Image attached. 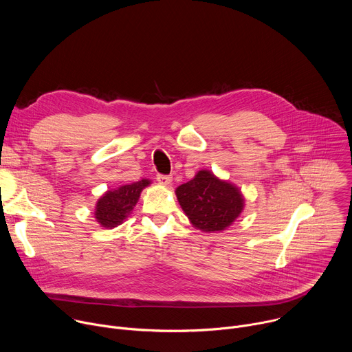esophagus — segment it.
<instances>
[{
	"label": "esophagus",
	"instance_id": "1",
	"mask_svg": "<svg viewBox=\"0 0 352 352\" xmlns=\"http://www.w3.org/2000/svg\"><path fill=\"white\" fill-rule=\"evenodd\" d=\"M157 182L162 184V185H170L171 181H173V177L171 175H164V174H159L157 175Z\"/></svg>",
	"mask_w": 352,
	"mask_h": 352
}]
</instances>
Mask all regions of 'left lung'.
Here are the masks:
<instances>
[{
  "instance_id": "obj_1",
  "label": "left lung",
  "mask_w": 352,
  "mask_h": 352,
  "mask_svg": "<svg viewBox=\"0 0 352 352\" xmlns=\"http://www.w3.org/2000/svg\"><path fill=\"white\" fill-rule=\"evenodd\" d=\"M175 193L190 223L208 232L226 230L243 209V197L238 188L206 170L179 185Z\"/></svg>"
}]
</instances>
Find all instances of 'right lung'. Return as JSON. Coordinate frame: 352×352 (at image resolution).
Returning <instances> with one entry per match:
<instances>
[{"label":"right lung","instance_id":"add662e5","mask_svg":"<svg viewBox=\"0 0 352 352\" xmlns=\"http://www.w3.org/2000/svg\"><path fill=\"white\" fill-rule=\"evenodd\" d=\"M148 184V179H142L104 193L96 205V220L106 228L120 226L131 214L142 189Z\"/></svg>","mask_w":352,"mask_h":352}]
</instances>
